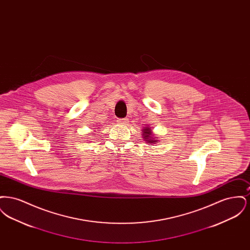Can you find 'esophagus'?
Segmentation results:
<instances>
[{"mask_svg":"<svg viewBox=\"0 0 250 250\" xmlns=\"http://www.w3.org/2000/svg\"><path fill=\"white\" fill-rule=\"evenodd\" d=\"M118 123H119L120 125H127L128 120L126 119V118H123V119L118 120Z\"/></svg>","mask_w":250,"mask_h":250,"instance_id":"34e87169","label":"esophagus"}]
</instances>
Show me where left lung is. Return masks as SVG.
<instances>
[{
  "label": "left lung",
  "mask_w": 250,
  "mask_h": 250,
  "mask_svg": "<svg viewBox=\"0 0 250 250\" xmlns=\"http://www.w3.org/2000/svg\"><path fill=\"white\" fill-rule=\"evenodd\" d=\"M143 139L145 142H147L148 144H151V143H155L157 142L155 140V138H154V134H153V129L150 128V127H144L143 129Z\"/></svg>",
  "instance_id": "obj_1"
}]
</instances>
